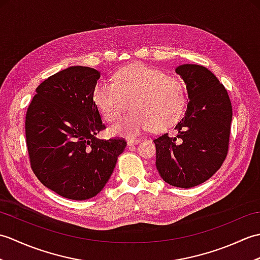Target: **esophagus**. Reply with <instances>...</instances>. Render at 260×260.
<instances>
[{
	"label": "esophagus",
	"instance_id": "obj_1",
	"mask_svg": "<svg viewBox=\"0 0 260 260\" xmlns=\"http://www.w3.org/2000/svg\"><path fill=\"white\" fill-rule=\"evenodd\" d=\"M140 142H141V140H139V139H133V137H131V139L127 140V145H128V146H133V145L139 144Z\"/></svg>",
	"mask_w": 260,
	"mask_h": 260
}]
</instances>
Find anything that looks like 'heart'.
<instances>
[{
  "instance_id": "b5f03b06",
  "label": "heart",
  "mask_w": 260,
  "mask_h": 260,
  "mask_svg": "<svg viewBox=\"0 0 260 260\" xmlns=\"http://www.w3.org/2000/svg\"><path fill=\"white\" fill-rule=\"evenodd\" d=\"M93 102L107 121L117 119L131 103L133 112L115 121L108 131L112 135L135 136L151 127L163 131L173 126L183 113L185 92L176 78L150 66L134 63L116 73L113 82L99 81Z\"/></svg>"
}]
</instances>
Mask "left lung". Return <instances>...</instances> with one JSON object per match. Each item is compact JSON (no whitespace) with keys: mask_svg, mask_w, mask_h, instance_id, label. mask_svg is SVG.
Instances as JSON below:
<instances>
[{"mask_svg":"<svg viewBox=\"0 0 260 260\" xmlns=\"http://www.w3.org/2000/svg\"><path fill=\"white\" fill-rule=\"evenodd\" d=\"M175 73L186 85V112L168 133L154 140L156 169L176 187L189 189L209 180L221 168L228 153L233 107L222 84L206 67L181 64Z\"/></svg>","mask_w":260,"mask_h":260,"instance_id":"1","label":"left lung"}]
</instances>
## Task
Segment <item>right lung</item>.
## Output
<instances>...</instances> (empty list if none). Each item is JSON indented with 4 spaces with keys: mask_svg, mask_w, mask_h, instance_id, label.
Masks as SVG:
<instances>
[{
    "mask_svg": "<svg viewBox=\"0 0 260 260\" xmlns=\"http://www.w3.org/2000/svg\"><path fill=\"white\" fill-rule=\"evenodd\" d=\"M98 70L74 66L37 88L25 116V137L33 173L57 194L87 200L106 185L123 139L99 140L105 128L93 102Z\"/></svg>",
    "mask_w": 260,
    "mask_h": 260,
    "instance_id": "right-lung-1",
    "label": "right lung"
}]
</instances>
